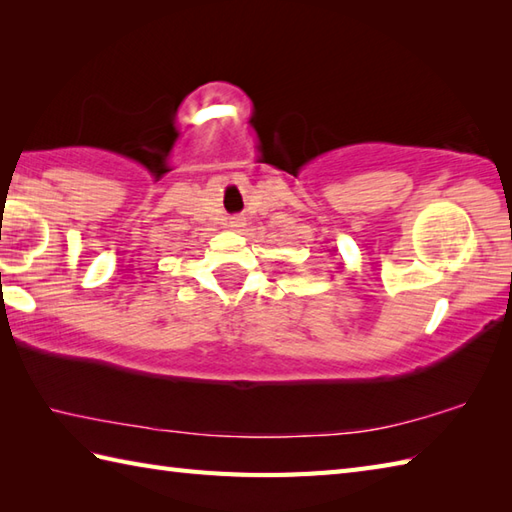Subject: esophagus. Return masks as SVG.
Instances as JSON below:
<instances>
[{
	"label": "esophagus",
	"instance_id": "esophagus-1",
	"mask_svg": "<svg viewBox=\"0 0 512 512\" xmlns=\"http://www.w3.org/2000/svg\"><path fill=\"white\" fill-rule=\"evenodd\" d=\"M231 226H235V228H239V226H244V220H239V217H235V220L231 222Z\"/></svg>",
	"mask_w": 512,
	"mask_h": 512
}]
</instances>
